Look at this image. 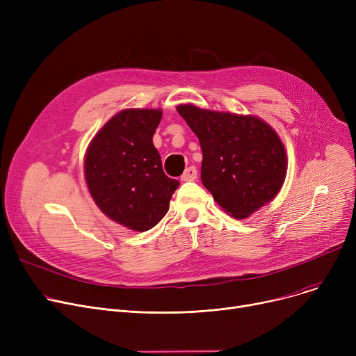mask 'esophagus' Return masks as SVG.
Wrapping results in <instances>:
<instances>
[{
	"mask_svg": "<svg viewBox=\"0 0 356 356\" xmlns=\"http://www.w3.org/2000/svg\"><path fill=\"white\" fill-rule=\"evenodd\" d=\"M196 179H197V170H196L195 165H191V167L186 168L184 173L181 175L183 181H193Z\"/></svg>",
	"mask_w": 356,
	"mask_h": 356,
	"instance_id": "34e87169",
	"label": "esophagus"
}]
</instances>
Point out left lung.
Here are the masks:
<instances>
[{"mask_svg":"<svg viewBox=\"0 0 356 356\" xmlns=\"http://www.w3.org/2000/svg\"><path fill=\"white\" fill-rule=\"evenodd\" d=\"M177 112L199 138L202 183L223 211L244 219L277 196L287 156L267 122L195 105H179Z\"/></svg>","mask_w":356,"mask_h":356,"instance_id":"1","label":"left lung"}]
</instances>
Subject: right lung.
Returning a JSON list of instances; mask_svg holds the SVG:
<instances>
[{
	"label": "right lung",
	"mask_w": 356,
	"mask_h": 356,
	"mask_svg": "<svg viewBox=\"0 0 356 356\" xmlns=\"http://www.w3.org/2000/svg\"><path fill=\"white\" fill-rule=\"evenodd\" d=\"M161 109H124L90 141L85 177L90 196L112 220L133 231L156 227L179 181L163 172L153 144Z\"/></svg>",
	"instance_id": "add662e5"
}]
</instances>
